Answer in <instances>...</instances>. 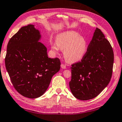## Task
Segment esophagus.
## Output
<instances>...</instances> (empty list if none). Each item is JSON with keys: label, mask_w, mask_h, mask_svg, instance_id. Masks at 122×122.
Segmentation results:
<instances>
[{"label": "esophagus", "mask_w": 122, "mask_h": 122, "mask_svg": "<svg viewBox=\"0 0 122 122\" xmlns=\"http://www.w3.org/2000/svg\"><path fill=\"white\" fill-rule=\"evenodd\" d=\"M61 67L63 68V69H65L66 68V65H64V64H61Z\"/></svg>", "instance_id": "34e87169"}]
</instances>
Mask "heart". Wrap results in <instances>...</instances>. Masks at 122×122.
<instances>
[{"mask_svg": "<svg viewBox=\"0 0 122 122\" xmlns=\"http://www.w3.org/2000/svg\"><path fill=\"white\" fill-rule=\"evenodd\" d=\"M51 49L58 52L59 49L64 50L66 60L69 63L81 61L86 56L88 50L86 39L74 31H66L57 36L56 43L51 46Z\"/></svg>", "mask_w": 122, "mask_h": 122, "instance_id": "b5f03b06", "label": "heart"}]
</instances>
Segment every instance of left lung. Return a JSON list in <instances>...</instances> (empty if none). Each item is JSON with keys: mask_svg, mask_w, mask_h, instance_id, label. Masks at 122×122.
Here are the masks:
<instances>
[{"mask_svg": "<svg viewBox=\"0 0 122 122\" xmlns=\"http://www.w3.org/2000/svg\"><path fill=\"white\" fill-rule=\"evenodd\" d=\"M113 64L111 45L102 31L96 28L86 56L71 67L69 86L73 96L81 100L97 97L111 81Z\"/></svg>", "mask_w": 122, "mask_h": 122, "instance_id": "1", "label": "left lung"}]
</instances>
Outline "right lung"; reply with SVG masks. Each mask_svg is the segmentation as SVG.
<instances>
[{
	"instance_id": "1",
	"label": "right lung",
	"mask_w": 122,
	"mask_h": 122,
	"mask_svg": "<svg viewBox=\"0 0 122 122\" xmlns=\"http://www.w3.org/2000/svg\"><path fill=\"white\" fill-rule=\"evenodd\" d=\"M41 37L34 25L22 27L9 41L5 61L14 88L31 99L46 91L52 77L61 68L59 58L48 57L47 48L39 41Z\"/></svg>"
}]
</instances>
